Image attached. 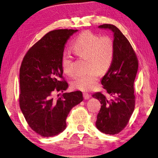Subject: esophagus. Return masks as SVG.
Instances as JSON below:
<instances>
[{"label":"esophagus","instance_id":"obj_1","mask_svg":"<svg viewBox=\"0 0 158 158\" xmlns=\"http://www.w3.org/2000/svg\"><path fill=\"white\" fill-rule=\"evenodd\" d=\"M83 98L85 99H89L90 98H91V95L88 94V93H83Z\"/></svg>","mask_w":158,"mask_h":158}]
</instances>
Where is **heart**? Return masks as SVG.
<instances>
[{
    "label": "heart",
    "instance_id": "b5f03b06",
    "mask_svg": "<svg viewBox=\"0 0 158 158\" xmlns=\"http://www.w3.org/2000/svg\"><path fill=\"white\" fill-rule=\"evenodd\" d=\"M72 50L79 56H86L88 69L77 75L72 85L81 91H89L95 85L99 78V72H106L114 57L115 44L110 36L100 37L91 31L81 33L73 40ZM61 65L63 71L69 76L75 74L73 57L71 52L64 51L62 55Z\"/></svg>",
    "mask_w": 158,
    "mask_h": 158
}]
</instances>
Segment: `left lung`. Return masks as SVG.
I'll use <instances>...</instances> for the list:
<instances>
[{"mask_svg": "<svg viewBox=\"0 0 158 158\" xmlns=\"http://www.w3.org/2000/svg\"><path fill=\"white\" fill-rule=\"evenodd\" d=\"M99 28L113 31L115 52L111 66L101 81L110 98L101 92L93 95L102 105L96 127L102 133L114 135L125 127L134 111L133 83L138 69V60L130 43L118 27L104 24Z\"/></svg>", "mask_w": 158, "mask_h": 158, "instance_id": "obj_1", "label": "left lung"}]
</instances>
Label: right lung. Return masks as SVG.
I'll use <instances>...</instances> for the list:
<instances>
[{"instance_id":"add662e5","label":"right lung","mask_w":158,"mask_h":158,"mask_svg":"<svg viewBox=\"0 0 158 158\" xmlns=\"http://www.w3.org/2000/svg\"><path fill=\"white\" fill-rule=\"evenodd\" d=\"M77 31L48 32L29 48L20 67V107L30 127L44 137L63 132L69 113L83 99L80 91L64 93L58 99L54 97L55 92L68 87L61 58L64 44Z\"/></svg>"}]
</instances>
